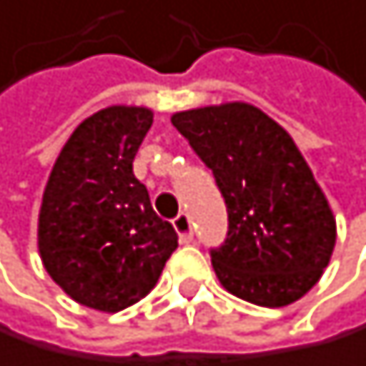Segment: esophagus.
<instances>
[{"instance_id": "esophagus-1", "label": "esophagus", "mask_w": 366, "mask_h": 366, "mask_svg": "<svg viewBox=\"0 0 366 366\" xmlns=\"http://www.w3.org/2000/svg\"><path fill=\"white\" fill-rule=\"evenodd\" d=\"M173 228L179 234V242L182 244H191L193 242V228H191V217L187 213H179L173 219Z\"/></svg>"}]
</instances>
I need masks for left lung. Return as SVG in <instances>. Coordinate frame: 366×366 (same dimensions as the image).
I'll return each instance as SVG.
<instances>
[{
    "instance_id": "obj_1",
    "label": "left lung",
    "mask_w": 366,
    "mask_h": 366,
    "mask_svg": "<svg viewBox=\"0 0 366 366\" xmlns=\"http://www.w3.org/2000/svg\"><path fill=\"white\" fill-rule=\"evenodd\" d=\"M171 122L228 208V234L210 250L219 283L261 307L299 301L332 259L336 219L292 136L248 103L177 112Z\"/></svg>"
}]
</instances>
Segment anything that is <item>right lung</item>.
Instances as JSON below:
<instances>
[{
	"label": "right lung",
	"mask_w": 366,
	"mask_h": 366,
	"mask_svg": "<svg viewBox=\"0 0 366 366\" xmlns=\"http://www.w3.org/2000/svg\"><path fill=\"white\" fill-rule=\"evenodd\" d=\"M151 122V109L127 105L85 118L44 191L36 230L44 268L69 299L98 312L144 299L177 248V232L134 175Z\"/></svg>",
	"instance_id": "obj_1"
}]
</instances>
